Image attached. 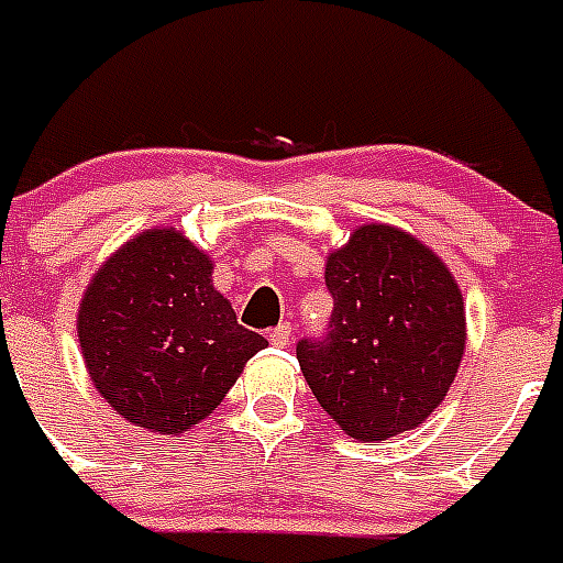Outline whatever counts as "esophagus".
I'll return each mask as SVG.
<instances>
[{
  "mask_svg": "<svg viewBox=\"0 0 563 563\" xmlns=\"http://www.w3.org/2000/svg\"><path fill=\"white\" fill-rule=\"evenodd\" d=\"M268 341H272L274 346H289L291 323H280V327H274L272 332H268Z\"/></svg>",
  "mask_w": 563,
  "mask_h": 563,
  "instance_id": "34e87169",
  "label": "esophagus"
}]
</instances>
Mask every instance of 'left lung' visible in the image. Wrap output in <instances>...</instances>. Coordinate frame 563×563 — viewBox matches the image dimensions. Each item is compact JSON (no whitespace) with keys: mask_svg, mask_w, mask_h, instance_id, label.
I'll list each match as a JSON object with an SVG mask.
<instances>
[{"mask_svg":"<svg viewBox=\"0 0 563 563\" xmlns=\"http://www.w3.org/2000/svg\"><path fill=\"white\" fill-rule=\"evenodd\" d=\"M327 332L297 341L314 399L353 440L422 424L465 350L463 295L451 272L405 231L364 225L327 260Z\"/></svg>","mask_w":563,"mask_h":563,"instance_id":"left-lung-1","label":"left lung"}]
</instances>
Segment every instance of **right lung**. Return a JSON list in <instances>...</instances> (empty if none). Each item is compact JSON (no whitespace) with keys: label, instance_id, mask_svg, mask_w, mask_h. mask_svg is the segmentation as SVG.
<instances>
[{"label":"right lung","instance_id":"add662e5","mask_svg":"<svg viewBox=\"0 0 563 563\" xmlns=\"http://www.w3.org/2000/svg\"><path fill=\"white\" fill-rule=\"evenodd\" d=\"M210 263L170 228L126 242L95 274L77 314L86 367L139 428L181 433L225 399L268 341L236 323Z\"/></svg>","mask_w":563,"mask_h":563}]
</instances>
